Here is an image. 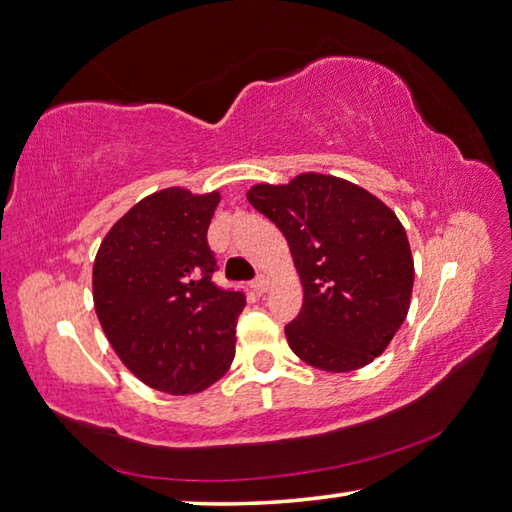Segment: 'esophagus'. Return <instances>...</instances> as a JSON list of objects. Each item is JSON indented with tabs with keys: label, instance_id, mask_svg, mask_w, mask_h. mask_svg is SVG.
<instances>
[{
	"label": "esophagus",
	"instance_id": "obj_1",
	"mask_svg": "<svg viewBox=\"0 0 512 512\" xmlns=\"http://www.w3.org/2000/svg\"><path fill=\"white\" fill-rule=\"evenodd\" d=\"M251 290H254V294H258V297H261V294H265L267 292V279H265V276H258V279L251 281Z\"/></svg>",
	"mask_w": 512,
	"mask_h": 512
}]
</instances>
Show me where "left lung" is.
I'll use <instances>...</instances> for the list:
<instances>
[{
	"mask_svg": "<svg viewBox=\"0 0 512 512\" xmlns=\"http://www.w3.org/2000/svg\"><path fill=\"white\" fill-rule=\"evenodd\" d=\"M288 238L303 306L285 326L294 353L346 373L373 362L407 317L414 258L387 204L346 179L306 173L247 193Z\"/></svg>",
	"mask_w": 512,
	"mask_h": 512,
	"instance_id": "8db88e82",
	"label": "left lung"
}]
</instances>
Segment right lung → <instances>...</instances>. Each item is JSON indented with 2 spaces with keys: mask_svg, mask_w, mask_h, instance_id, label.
Listing matches in <instances>:
<instances>
[{
  "mask_svg": "<svg viewBox=\"0 0 512 512\" xmlns=\"http://www.w3.org/2000/svg\"><path fill=\"white\" fill-rule=\"evenodd\" d=\"M218 193L166 188L114 224L94 263V306L121 362L148 387L184 396L218 382L236 355L245 292L213 283L206 240Z\"/></svg>",
  "mask_w": 512,
  "mask_h": 512,
  "instance_id": "add662e5",
  "label": "right lung"
}]
</instances>
